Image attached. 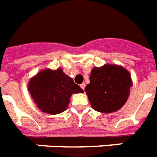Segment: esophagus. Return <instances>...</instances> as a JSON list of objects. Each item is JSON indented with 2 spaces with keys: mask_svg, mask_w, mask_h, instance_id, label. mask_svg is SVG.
Returning <instances> with one entry per match:
<instances>
[{
  "mask_svg": "<svg viewBox=\"0 0 157 157\" xmlns=\"http://www.w3.org/2000/svg\"><path fill=\"white\" fill-rule=\"evenodd\" d=\"M81 86V88H82V89L85 90V87H86V84H85V83H82V84H81V86Z\"/></svg>",
  "mask_w": 157,
  "mask_h": 157,
  "instance_id": "esophagus-1",
  "label": "esophagus"
}]
</instances>
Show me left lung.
I'll list each match as a JSON object with an SVG mask.
<instances>
[{
	"instance_id": "obj_1",
	"label": "left lung",
	"mask_w": 157,
	"mask_h": 157,
	"mask_svg": "<svg viewBox=\"0 0 157 157\" xmlns=\"http://www.w3.org/2000/svg\"><path fill=\"white\" fill-rule=\"evenodd\" d=\"M132 86L130 73L116 65H105L91 71L85 90L91 106L100 112L118 111L126 103Z\"/></svg>"
}]
</instances>
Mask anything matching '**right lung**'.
<instances>
[{"label": "right lung", "mask_w": 157, "mask_h": 157, "mask_svg": "<svg viewBox=\"0 0 157 157\" xmlns=\"http://www.w3.org/2000/svg\"><path fill=\"white\" fill-rule=\"evenodd\" d=\"M28 90L38 108L52 115L65 111L73 93L83 92L61 69L39 72L30 81Z\"/></svg>", "instance_id": "1"}]
</instances>
